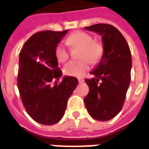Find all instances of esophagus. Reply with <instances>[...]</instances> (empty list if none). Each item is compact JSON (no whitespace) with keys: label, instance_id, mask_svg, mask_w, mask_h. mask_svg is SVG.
Masks as SVG:
<instances>
[{"label":"esophagus","instance_id":"obj_1","mask_svg":"<svg viewBox=\"0 0 149 149\" xmlns=\"http://www.w3.org/2000/svg\"><path fill=\"white\" fill-rule=\"evenodd\" d=\"M83 81H84V79H79V83H82Z\"/></svg>","mask_w":149,"mask_h":149}]
</instances>
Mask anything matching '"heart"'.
I'll list each match as a JSON object with an SVG mask.
<instances>
[{"label":"heart","instance_id":"heart-1","mask_svg":"<svg viewBox=\"0 0 149 149\" xmlns=\"http://www.w3.org/2000/svg\"><path fill=\"white\" fill-rule=\"evenodd\" d=\"M67 41L72 48H81L79 55L81 60H72L64 66L63 71L67 75L81 77L89 70L90 63L96 65L102 60L104 54V45L100 41H94L91 34L83 31H75L70 33ZM55 55L59 62L63 63L68 60L70 53L65 45L60 42L56 46Z\"/></svg>","mask_w":149,"mask_h":149}]
</instances>
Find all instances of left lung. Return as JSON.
I'll return each mask as SVG.
<instances>
[{
	"label": "left lung",
	"instance_id": "8db88e82",
	"mask_svg": "<svg viewBox=\"0 0 149 149\" xmlns=\"http://www.w3.org/2000/svg\"><path fill=\"white\" fill-rule=\"evenodd\" d=\"M102 36L104 54L93 79H86L89 88L84 101L89 115L96 120L108 121L118 115L123 106L131 79V52L126 39L115 26L98 23L86 26Z\"/></svg>",
	"mask_w": 149,
	"mask_h": 149
}]
</instances>
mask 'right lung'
I'll use <instances>...</instances> for the list:
<instances>
[{
    "mask_svg": "<svg viewBox=\"0 0 149 149\" xmlns=\"http://www.w3.org/2000/svg\"><path fill=\"white\" fill-rule=\"evenodd\" d=\"M68 31H40L26 41L19 60L17 85L28 115L42 125L57 123L64 115L69 97L79 84L74 77L59 80L55 49Z\"/></svg>",
    "mask_w": 149,
    "mask_h": 149,
    "instance_id": "add662e5",
    "label": "right lung"
}]
</instances>
